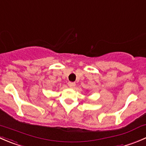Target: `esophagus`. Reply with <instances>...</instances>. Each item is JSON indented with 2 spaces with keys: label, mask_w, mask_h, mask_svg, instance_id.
<instances>
[{
  "label": "esophagus",
  "mask_w": 146,
  "mask_h": 146,
  "mask_svg": "<svg viewBox=\"0 0 146 146\" xmlns=\"http://www.w3.org/2000/svg\"><path fill=\"white\" fill-rule=\"evenodd\" d=\"M68 86L70 87V88H73L75 86H76V82H68Z\"/></svg>",
  "instance_id": "34e87169"
}]
</instances>
